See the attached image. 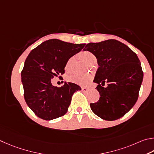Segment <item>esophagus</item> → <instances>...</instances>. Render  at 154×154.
Listing matches in <instances>:
<instances>
[{
    "instance_id": "esophagus-1",
    "label": "esophagus",
    "mask_w": 154,
    "mask_h": 154,
    "mask_svg": "<svg viewBox=\"0 0 154 154\" xmlns=\"http://www.w3.org/2000/svg\"><path fill=\"white\" fill-rule=\"evenodd\" d=\"M90 88H86V87H82V91L83 92H87L88 91H89Z\"/></svg>"
}]
</instances>
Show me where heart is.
<instances>
[{"label": "heart", "instance_id": "b5f03b06", "mask_svg": "<svg viewBox=\"0 0 154 154\" xmlns=\"http://www.w3.org/2000/svg\"><path fill=\"white\" fill-rule=\"evenodd\" d=\"M80 57L86 63L90 65L92 63L93 61H96V57L90 51H85L80 53ZM66 69L67 71H69V61L67 62L66 65ZM91 80H92V76L91 75H80V74H74L69 76V80L70 82L75 83V84L80 85V86H87L89 85Z\"/></svg>", "mask_w": 154, "mask_h": 154}]
</instances>
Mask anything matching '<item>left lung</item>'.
Here are the masks:
<instances>
[{
	"mask_svg": "<svg viewBox=\"0 0 154 154\" xmlns=\"http://www.w3.org/2000/svg\"><path fill=\"white\" fill-rule=\"evenodd\" d=\"M84 51H88L97 59L99 68L94 82L100 97L91 103L92 111L106 120L113 121L124 116L138 99L143 78L141 63L128 46L117 40L90 42ZM108 87L103 88L104 83Z\"/></svg>",
	"mask_w": 154,
	"mask_h": 154,
	"instance_id": "left-lung-1",
	"label": "left lung"
}]
</instances>
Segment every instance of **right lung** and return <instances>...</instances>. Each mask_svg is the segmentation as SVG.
Returning a JSON list of instances; mask_svg holds the SVG:
<instances>
[{"label":"right lung","instance_id":"1","mask_svg":"<svg viewBox=\"0 0 154 154\" xmlns=\"http://www.w3.org/2000/svg\"><path fill=\"white\" fill-rule=\"evenodd\" d=\"M85 46L50 39L34 48L27 57L21 74L23 95L27 105L38 117L51 120L66 114L73 94L81 88L72 82L54 87L51 79L63 74L68 59Z\"/></svg>","mask_w":154,"mask_h":154}]
</instances>
